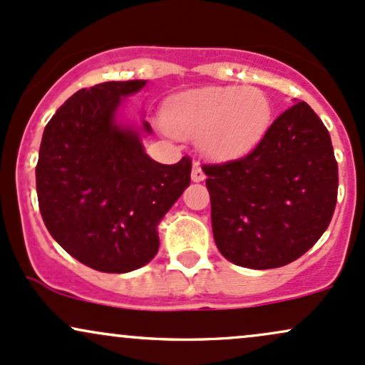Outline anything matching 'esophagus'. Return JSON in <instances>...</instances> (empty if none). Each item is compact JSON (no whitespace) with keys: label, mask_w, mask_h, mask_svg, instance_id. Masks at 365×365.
<instances>
[{"label":"esophagus","mask_w":365,"mask_h":365,"mask_svg":"<svg viewBox=\"0 0 365 365\" xmlns=\"http://www.w3.org/2000/svg\"><path fill=\"white\" fill-rule=\"evenodd\" d=\"M204 177H206V175H204L199 163H194V165H192V182H202Z\"/></svg>","instance_id":"1"}]
</instances>
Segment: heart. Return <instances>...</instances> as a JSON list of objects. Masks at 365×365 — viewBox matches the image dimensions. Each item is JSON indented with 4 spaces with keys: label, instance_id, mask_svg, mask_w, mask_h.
<instances>
[{
    "label": "heart",
    "instance_id": "obj_1",
    "mask_svg": "<svg viewBox=\"0 0 365 365\" xmlns=\"http://www.w3.org/2000/svg\"><path fill=\"white\" fill-rule=\"evenodd\" d=\"M271 101L257 87L209 86L173 96L163 108V125L178 139H197L209 158L249 153L271 123Z\"/></svg>",
    "mask_w": 365,
    "mask_h": 365
}]
</instances>
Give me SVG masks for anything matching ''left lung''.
I'll use <instances>...</instances> for the list:
<instances>
[{
	"instance_id": "8db88e82",
	"label": "left lung",
	"mask_w": 365,
	"mask_h": 365,
	"mask_svg": "<svg viewBox=\"0 0 365 365\" xmlns=\"http://www.w3.org/2000/svg\"><path fill=\"white\" fill-rule=\"evenodd\" d=\"M202 170L217 250L237 266L293 262L333 217L336 159L329 132L304 101L282 113L244 158Z\"/></svg>"
}]
</instances>
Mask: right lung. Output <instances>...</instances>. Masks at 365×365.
<instances>
[{
	"instance_id": "add662e5",
	"label": "right lung",
	"mask_w": 365,
	"mask_h": 365,
	"mask_svg": "<svg viewBox=\"0 0 365 365\" xmlns=\"http://www.w3.org/2000/svg\"><path fill=\"white\" fill-rule=\"evenodd\" d=\"M145 81L81 89L46 125L36 166L41 216L72 257L103 273H128L153 261L158 225L190 185V158L161 165L145 154L140 133L120 121L125 98Z\"/></svg>"
}]
</instances>
